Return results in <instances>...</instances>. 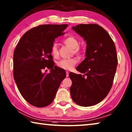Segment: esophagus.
Wrapping results in <instances>:
<instances>
[{
    "instance_id": "1",
    "label": "esophagus",
    "mask_w": 132,
    "mask_h": 132,
    "mask_svg": "<svg viewBox=\"0 0 132 132\" xmlns=\"http://www.w3.org/2000/svg\"><path fill=\"white\" fill-rule=\"evenodd\" d=\"M69 71H66V77H69Z\"/></svg>"
}]
</instances>
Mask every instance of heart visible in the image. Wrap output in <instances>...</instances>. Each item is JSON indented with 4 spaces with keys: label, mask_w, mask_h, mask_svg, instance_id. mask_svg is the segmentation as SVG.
<instances>
[{
    "label": "heart",
    "mask_w": 132,
    "mask_h": 132,
    "mask_svg": "<svg viewBox=\"0 0 132 132\" xmlns=\"http://www.w3.org/2000/svg\"><path fill=\"white\" fill-rule=\"evenodd\" d=\"M64 44L67 46L73 49V51L74 54L77 55L82 54L83 50L82 48L78 46L79 42L78 40L74 37H69L66 38L63 40ZM51 54L54 56L58 55V50L57 45L54 44L51 47ZM78 61L76 58H70V59H62L58 62V66L59 68L64 69V70H71L73 69L74 66L77 63Z\"/></svg>",
    "instance_id": "1"
}]
</instances>
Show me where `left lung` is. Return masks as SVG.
Segmentation results:
<instances>
[{"instance_id":"8db88e82","label":"left lung","mask_w":132,"mask_h":132,"mask_svg":"<svg viewBox=\"0 0 132 132\" xmlns=\"http://www.w3.org/2000/svg\"><path fill=\"white\" fill-rule=\"evenodd\" d=\"M73 30L87 43L85 59L76 70L84 75L69 73L70 91L79 106H92L107 96L112 87L118 59L115 44L104 29L97 24H80Z\"/></svg>"}]
</instances>
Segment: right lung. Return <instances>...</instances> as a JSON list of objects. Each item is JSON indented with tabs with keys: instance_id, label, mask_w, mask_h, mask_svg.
<instances>
[{
	"instance_id": "add662e5",
	"label": "right lung",
	"mask_w": 132,
	"mask_h": 132,
	"mask_svg": "<svg viewBox=\"0 0 132 132\" xmlns=\"http://www.w3.org/2000/svg\"><path fill=\"white\" fill-rule=\"evenodd\" d=\"M68 24L42 25L22 36L14 51L13 74L18 90L29 103L44 107L53 102L65 70L54 66L51 47ZM45 68L50 73H43Z\"/></svg>"
}]
</instances>
